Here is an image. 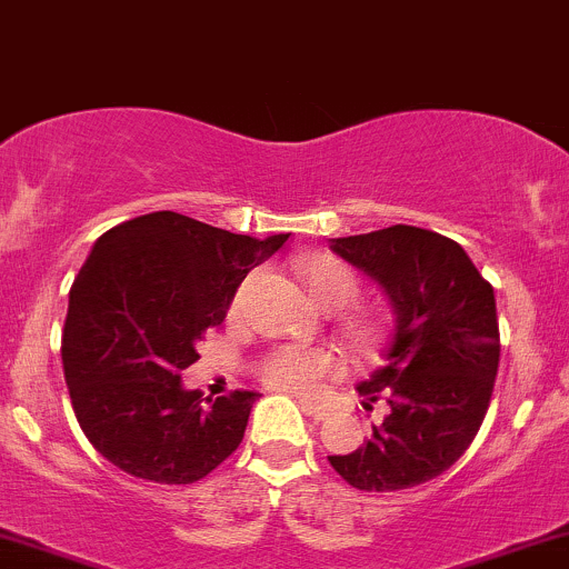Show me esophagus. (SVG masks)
Segmentation results:
<instances>
[{
	"label": "esophagus",
	"mask_w": 569,
	"mask_h": 569,
	"mask_svg": "<svg viewBox=\"0 0 569 569\" xmlns=\"http://www.w3.org/2000/svg\"><path fill=\"white\" fill-rule=\"evenodd\" d=\"M301 409L309 415L311 420H317V423H320V420H326L328 415H331V409H328L326 405H315V401H301Z\"/></svg>",
	"instance_id": "1"
}]
</instances>
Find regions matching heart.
I'll list each match as a JSON object with an SVG mask.
<instances>
[{"instance_id": "1", "label": "heart", "mask_w": 569, "mask_h": 569, "mask_svg": "<svg viewBox=\"0 0 569 569\" xmlns=\"http://www.w3.org/2000/svg\"><path fill=\"white\" fill-rule=\"evenodd\" d=\"M301 277L307 290L311 292L317 303L322 309L341 311L358 301L360 296V282L352 273V268H347L345 262L331 258V254H311L301 262ZM238 307V301H236ZM341 328L350 336L352 345L358 350L371 352L380 345L382 331L375 320L360 315H350L341 320ZM339 358L333 352L320 350V347H273L271 352L260 358L258 375L260 380L271 388L284 390V393H298L309 396L320 388V382L326 377L339 375Z\"/></svg>"}]
</instances>
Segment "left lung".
I'll return each mask as SVG.
<instances>
[{
  "mask_svg": "<svg viewBox=\"0 0 569 569\" xmlns=\"http://www.w3.org/2000/svg\"><path fill=\"white\" fill-rule=\"evenodd\" d=\"M331 249L382 287L396 326L380 369L358 385L363 409L382 401L385 418L363 448L328 461L358 491L429 482L463 456L491 405L493 287L453 238L412 224L331 238Z\"/></svg>",
  "mask_w": 569,
  "mask_h": 569,
  "instance_id": "8db88e82",
  "label": "left lung"
}]
</instances>
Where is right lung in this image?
I'll use <instances>...</instances> for the list:
<instances>
[{"mask_svg": "<svg viewBox=\"0 0 569 569\" xmlns=\"http://www.w3.org/2000/svg\"><path fill=\"white\" fill-rule=\"evenodd\" d=\"M290 233L252 238L154 211L97 238L70 290L62 363L97 453L132 478L187 486L241 445L254 390L217 401L184 390L194 345L228 315L238 284Z\"/></svg>", "mask_w": 569, "mask_h": 569, "instance_id": "add662e5", "label": "right lung"}]
</instances>
